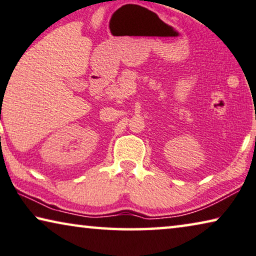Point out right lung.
I'll use <instances>...</instances> for the list:
<instances>
[{
  "label": "right lung",
  "instance_id": "obj_1",
  "mask_svg": "<svg viewBox=\"0 0 256 256\" xmlns=\"http://www.w3.org/2000/svg\"><path fill=\"white\" fill-rule=\"evenodd\" d=\"M0 120H1V118H0Z\"/></svg>",
  "mask_w": 256,
  "mask_h": 256
}]
</instances>
